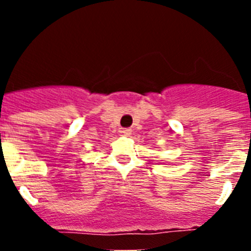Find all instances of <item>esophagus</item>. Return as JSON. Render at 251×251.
I'll return each mask as SVG.
<instances>
[{
  "label": "esophagus",
  "instance_id": "1",
  "mask_svg": "<svg viewBox=\"0 0 251 251\" xmlns=\"http://www.w3.org/2000/svg\"><path fill=\"white\" fill-rule=\"evenodd\" d=\"M122 133H123L124 136H129L130 133H132V129H129V128H123V129H122Z\"/></svg>",
  "mask_w": 251,
  "mask_h": 251
}]
</instances>
